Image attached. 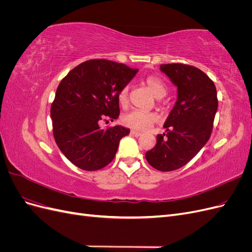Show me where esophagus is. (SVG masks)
I'll list each match as a JSON object with an SVG mask.
<instances>
[{"mask_svg": "<svg viewBox=\"0 0 252 252\" xmlns=\"http://www.w3.org/2000/svg\"><path fill=\"white\" fill-rule=\"evenodd\" d=\"M131 134L134 136H140V135H142V132H140L138 130H131Z\"/></svg>", "mask_w": 252, "mask_h": 252, "instance_id": "34e87169", "label": "esophagus"}]
</instances>
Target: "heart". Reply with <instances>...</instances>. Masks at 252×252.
<instances>
[{"instance_id":"1","label":"heart","mask_w":252,"mask_h":252,"mask_svg":"<svg viewBox=\"0 0 252 252\" xmlns=\"http://www.w3.org/2000/svg\"><path fill=\"white\" fill-rule=\"evenodd\" d=\"M145 83H146L147 87L151 90V93L155 94L156 97L161 98L166 94L167 88L161 79L150 75V77L145 80ZM128 93L129 89L127 86L120 90L118 100L122 106H126L128 103ZM122 121H123V123L126 126L136 129V130H146L152 124H155L156 122L158 121V116L155 112L134 109L125 113L123 118H122Z\"/></svg>"}]
</instances>
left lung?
<instances>
[{
    "label": "left lung",
    "instance_id": "obj_1",
    "mask_svg": "<svg viewBox=\"0 0 252 252\" xmlns=\"http://www.w3.org/2000/svg\"><path fill=\"white\" fill-rule=\"evenodd\" d=\"M178 88V98L167 118L166 132L147 151V162L159 171L177 170L192 159L208 142L218 110L215 84L199 68L184 64L159 67Z\"/></svg>",
    "mask_w": 252,
    "mask_h": 252
}]
</instances>
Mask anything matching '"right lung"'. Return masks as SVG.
I'll return each mask as SVG.
<instances>
[{"label":"right lung","mask_w":252,"mask_h":252,"mask_svg":"<svg viewBox=\"0 0 252 252\" xmlns=\"http://www.w3.org/2000/svg\"><path fill=\"white\" fill-rule=\"evenodd\" d=\"M138 71L108 60H89L61 81L50 109L53 136L73 165L94 171L116 157L120 140L130 129H102L100 122L118 119V94Z\"/></svg>","instance_id":"add662e5"}]
</instances>
